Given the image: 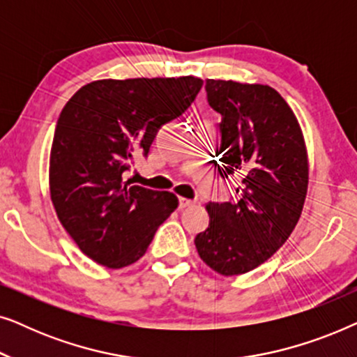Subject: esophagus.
I'll return each mask as SVG.
<instances>
[{"label": "esophagus", "mask_w": 357, "mask_h": 357, "mask_svg": "<svg viewBox=\"0 0 357 357\" xmlns=\"http://www.w3.org/2000/svg\"><path fill=\"white\" fill-rule=\"evenodd\" d=\"M192 204H193L192 199H188V198H183V197H180V198H178V208H180V209H183V208H188V206H192Z\"/></svg>", "instance_id": "1"}]
</instances>
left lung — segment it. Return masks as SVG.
<instances>
[{
  "label": "left lung",
  "instance_id": "left-lung-1",
  "mask_svg": "<svg viewBox=\"0 0 357 357\" xmlns=\"http://www.w3.org/2000/svg\"><path fill=\"white\" fill-rule=\"evenodd\" d=\"M219 123L222 178H241L238 202L208 203L209 226L195 237L198 255L222 276L255 270L294 231L309 187L305 139L294 112L266 84L206 79Z\"/></svg>",
  "mask_w": 357,
  "mask_h": 357
}]
</instances>
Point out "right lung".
Returning <instances> with one entry per match:
<instances>
[{
    "label": "right lung",
    "instance_id": "1",
    "mask_svg": "<svg viewBox=\"0 0 357 357\" xmlns=\"http://www.w3.org/2000/svg\"><path fill=\"white\" fill-rule=\"evenodd\" d=\"M202 86L195 76L99 79L63 107L50 151V198L61 226L91 260L112 270L133 265L177 209L174 193L130 185L123 175Z\"/></svg>",
    "mask_w": 357,
    "mask_h": 357
}]
</instances>
